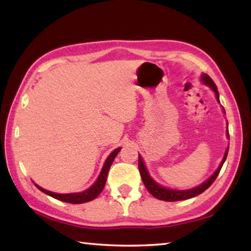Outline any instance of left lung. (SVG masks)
<instances>
[{"instance_id":"left-lung-1","label":"left lung","mask_w":251,"mask_h":251,"mask_svg":"<svg viewBox=\"0 0 251 251\" xmlns=\"http://www.w3.org/2000/svg\"><path fill=\"white\" fill-rule=\"evenodd\" d=\"M201 80H203V82H205L206 85H208L210 88H212L215 92V95H216V99L219 101V95L217 91V87H216V85H215V82L213 81V79L210 78L208 75L204 74L203 76H201ZM227 135H228V138H229V132H228V131H227ZM228 149L229 148H227L225 155H224V159L222 161L221 165H219V168L216 170V172H215L212 176L207 179V181L204 182L203 184H201L200 186L192 188V190L174 191V190H169V188L160 186L159 184H156L150 177V175H149L146 166H144L143 161L140 155H139V171H140V174H141V178L143 181V184L147 187V190L150 192L151 194L155 197V199L161 200V201H176L188 200V199H192V197H195L197 195L201 194V193L207 190V188L214 183L215 179H216V177L218 176L219 172H221L224 162H225V160H226L227 154H228Z\"/></svg>"}]
</instances>
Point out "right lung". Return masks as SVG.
<instances>
[{
  "mask_svg": "<svg viewBox=\"0 0 251 251\" xmlns=\"http://www.w3.org/2000/svg\"><path fill=\"white\" fill-rule=\"evenodd\" d=\"M121 149H116L111 154L109 155V157L105 161V163L102 168V171H101V173L99 175L98 179H97L96 183L92 185L90 188H88L87 191L85 192H80V193H75V194H56V193H52L50 191H46L44 190V188L39 187L38 185H36V187L38 188L39 191H42L43 193H45V194L50 195L51 197H54V199L61 201H66V203H70V204H82V203H87V201H90L92 200H95L97 196H98L101 191L103 190L104 187V184L105 181H107V176H108V172H109V169L110 166H111L112 162L114 160V157L117 156V154L120 151Z\"/></svg>",
  "mask_w": 251,
  "mask_h": 251,
  "instance_id": "add662e5",
  "label": "right lung"
}]
</instances>
